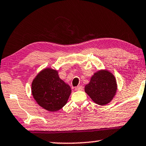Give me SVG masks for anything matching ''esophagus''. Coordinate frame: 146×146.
Returning a JSON list of instances; mask_svg holds the SVG:
<instances>
[{"label": "esophagus", "mask_w": 146, "mask_h": 146, "mask_svg": "<svg viewBox=\"0 0 146 146\" xmlns=\"http://www.w3.org/2000/svg\"><path fill=\"white\" fill-rule=\"evenodd\" d=\"M82 89H83V87H82V86H78L77 87H75V90H82Z\"/></svg>", "instance_id": "1"}]
</instances>
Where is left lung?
Here are the masks:
<instances>
[{"mask_svg":"<svg viewBox=\"0 0 146 146\" xmlns=\"http://www.w3.org/2000/svg\"><path fill=\"white\" fill-rule=\"evenodd\" d=\"M116 79L108 70H99L94 73L90 82L84 87L85 92L93 102L105 106L112 100L116 94Z\"/></svg>","mask_w":146,"mask_h":146,"instance_id":"8db88e82","label":"left lung"}]
</instances>
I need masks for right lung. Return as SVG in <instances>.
Segmentation results:
<instances>
[{"label":"right lung","mask_w":146,"mask_h":146,"mask_svg":"<svg viewBox=\"0 0 146 146\" xmlns=\"http://www.w3.org/2000/svg\"><path fill=\"white\" fill-rule=\"evenodd\" d=\"M31 92L40 107L49 111H57L66 105L71 89L59 77L58 71L45 68L33 80Z\"/></svg>","instance_id":"obj_1"}]
</instances>
